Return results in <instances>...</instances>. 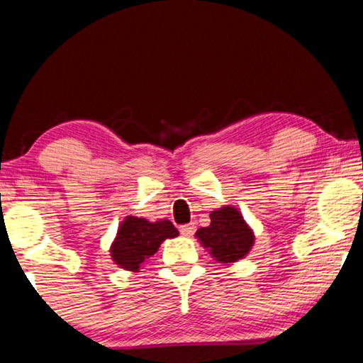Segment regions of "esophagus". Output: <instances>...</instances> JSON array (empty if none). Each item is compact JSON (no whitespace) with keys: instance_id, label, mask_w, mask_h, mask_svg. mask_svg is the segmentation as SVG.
<instances>
[{"instance_id":"esophagus-1","label":"esophagus","mask_w":363,"mask_h":363,"mask_svg":"<svg viewBox=\"0 0 363 363\" xmlns=\"http://www.w3.org/2000/svg\"><path fill=\"white\" fill-rule=\"evenodd\" d=\"M194 232H195V225H194V223H185V225L180 227V234L185 235V237L194 235Z\"/></svg>"}]
</instances>
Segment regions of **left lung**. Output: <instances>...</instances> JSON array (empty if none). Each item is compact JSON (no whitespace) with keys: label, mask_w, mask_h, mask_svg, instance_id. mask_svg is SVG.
Returning <instances> with one entry per match:
<instances>
[{"label":"left lung","mask_w":363,"mask_h":363,"mask_svg":"<svg viewBox=\"0 0 363 363\" xmlns=\"http://www.w3.org/2000/svg\"><path fill=\"white\" fill-rule=\"evenodd\" d=\"M195 235L218 262L239 261L254 244L252 230L232 207L213 210L210 213V225L199 229Z\"/></svg>","instance_id":"1"}]
</instances>
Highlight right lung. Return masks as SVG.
I'll return each instance as SVG.
<instances>
[{
	"label": "right lung",
	"mask_w": 363,
	"mask_h": 363,
	"mask_svg": "<svg viewBox=\"0 0 363 363\" xmlns=\"http://www.w3.org/2000/svg\"><path fill=\"white\" fill-rule=\"evenodd\" d=\"M178 230L169 220L147 222L146 218L126 217L121 223L111 256L119 267L138 272L147 257L158 250L164 239L177 237Z\"/></svg>",
	"instance_id": "add662e5"
}]
</instances>
